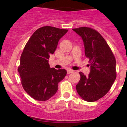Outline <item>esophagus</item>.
Instances as JSON below:
<instances>
[{"label":"esophagus","mask_w":127,"mask_h":127,"mask_svg":"<svg viewBox=\"0 0 127 127\" xmlns=\"http://www.w3.org/2000/svg\"><path fill=\"white\" fill-rule=\"evenodd\" d=\"M74 72V70H71V69H67V74H68L72 73V72Z\"/></svg>","instance_id":"obj_1"}]
</instances>
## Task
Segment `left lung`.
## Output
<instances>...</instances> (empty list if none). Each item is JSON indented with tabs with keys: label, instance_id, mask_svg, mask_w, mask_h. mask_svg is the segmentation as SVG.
Listing matches in <instances>:
<instances>
[{
	"label": "left lung",
	"instance_id": "obj_1",
	"mask_svg": "<svg viewBox=\"0 0 127 127\" xmlns=\"http://www.w3.org/2000/svg\"><path fill=\"white\" fill-rule=\"evenodd\" d=\"M72 30L83 39L85 56L89 58L90 66L87 77L79 72L81 79L76 90L84 100L96 101L108 92L116 79V60L105 39L97 31L85 27Z\"/></svg>",
	"mask_w": 127,
	"mask_h": 127
}]
</instances>
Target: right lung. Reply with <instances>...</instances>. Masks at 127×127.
<instances>
[{
	"mask_svg": "<svg viewBox=\"0 0 127 127\" xmlns=\"http://www.w3.org/2000/svg\"><path fill=\"white\" fill-rule=\"evenodd\" d=\"M68 30L46 26L30 37L20 57L18 72L26 92L35 100L45 101L58 90V84L67 74L65 69L51 68L48 59Z\"/></svg>",
	"mask_w": 127,
	"mask_h": 127,
	"instance_id": "obj_1",
	"label": "right lung"
}]
</instances>
